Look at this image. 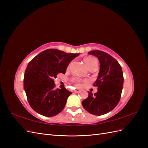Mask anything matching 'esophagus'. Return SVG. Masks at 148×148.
Listing matches in <instances>:
<instances>
[{"instance_id":"34e87169","label":"esophagus","mask_w":148,"mask_h":148,"mask_svg":"<svg viewBox=\"0 0 148 148\" xmlns=\"http://www.w3.org/2000/svg\"><path fill=\"white\" fill-rule=\"evenodd\" d=\"M79 91H80V90H79V89H75V90L73 91V92H79Z\"/></svg>"}]
</instances>
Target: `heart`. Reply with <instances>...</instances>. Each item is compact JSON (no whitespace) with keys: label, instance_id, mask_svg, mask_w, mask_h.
<instances>
[{"label":"heart","instance_id":"1","mask_svg":"<svg viewBox=\"0 0 148 148\" xmlns=\"http://www.w3.org/2000/svg\"><path fill=\"white\" fill-rule=\"evenodd\" d=\"M84 62L85 65H86V66L88 68V69L91 67L97 65V60L95 59V58L92 57H87L85 58L84 59ZM88 80H86V82ZM73 82L74 83H75L76 84H77V86H80L81 84H80V82H81V80H80L79 78H74L73 79Z\"/></svg>","mask_w":148,"mask_h":148}]
</instances>
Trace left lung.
Masks as SVG:
<instances>
[{"label":"left lung","instance_id":"1","mask_svg":"<svg viewBox=\"0 0 148 148\" xmlns=\"http://www.w3.org/2000/svg\"><path fill=\"white\" fill-rule=\"evenodd\" d=\"M88 53L99 61V74L93 84L98 88L94 95L89 92L82 105L89 113L102 115L112 110L119 104L123 85V71L117 60L109 53L101 51H91Z\"/></svg>","mask_w":148,"mask_h":148}]
</instances>
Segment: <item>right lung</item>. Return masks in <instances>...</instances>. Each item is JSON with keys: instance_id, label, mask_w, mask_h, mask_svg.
Here are the masks:
<instances>
[{"instance_id": "right-lung-1", "label": "right lung", "mask_w": 148, "mask_h": 148, "mask_svg": "<svg viewBox=\"0 0 148 148\" xmlns=\"http://www.w3.org/2000/svg\"><path fill=\"white\" fill-rule=\"evenodd\" d=\"M79 53L47 49L29 62L24 76V90L30 106L46 117H53L64 109L71 92L65 88L56 89L53 79L65 74L69 64Z\"/></svg>"}]
</instances>
